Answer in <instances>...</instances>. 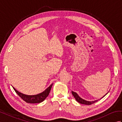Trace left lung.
Wrapping results in <instances>:
<instances>
[{
  "mask_svg": "<svg viewBox=\"0 0 122 122\" xmlns=\"http://www.w3.org/2000/svg\"><path fill=\"white\" fill-rule=\"evenodd\" d=\"M72 95H73V97H74V98H76V100L77 102H78L79 103H81V104H85V105H90L91 104H93V103L97 102V101H98V100H96V101H91V102H90V101H87L86 100H84L83 99H82V98L80 97L79 96L77 95V94L76 92L72 91ZM105 95H107V94H106ZM103 97H102V98H103Z\"/></svg>",
  "mask_w": 122,
  "mask_h": 122,
  "instance_id": "1",
  "label": "left lung"
}]
</instances>
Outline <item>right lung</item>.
<instances>
[{
	"label": "right lung",
	"instance_id": "1",
	"mask_svg": "<svg viewBox=\"0 0 122 122\" xmlns=\"http://www.w3.org/2000/svg\"><path fill=\"white\" fill-rule=\"evenodd\" d=\"M53 84H51L47 89L42 93H40V94L35 95H27L22 94V93L18 92L17 90H15V88H14L15 92H16L17 94L21 97L22 99L25 101V102L29 103H39L43 102L45 100L46 97H48L49 94V93L50 92V90L51 89L52 86Z\"/></svg>",
	"mask_w": 122,
	"mask_h": 122
}]
</instances>
